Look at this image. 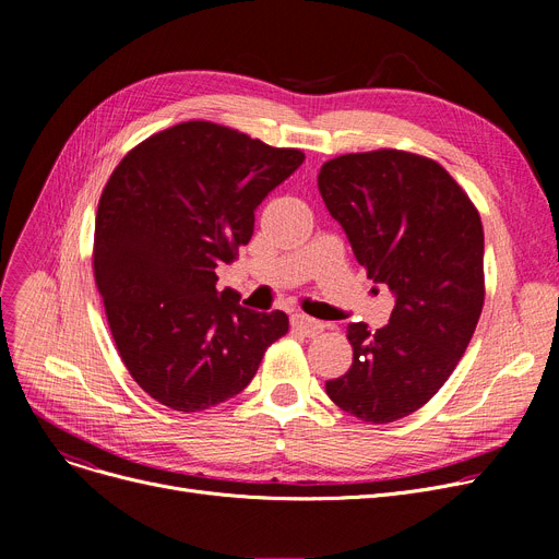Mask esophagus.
I'll use <instances>...</instances> for the list:
<instances>
[{
	"instance_id": "34e87169",
	"label": "esophagus",
	"mask_w": 559,
	"mask_h": 559,
	"mask_svg": "<svg viewBox=\"0 0 559 559\" xmlns=\"http://www.w3.org/2000/svg\"><path fill=\"white\" fill-rule=\"evenodd\" d=\"M292 329L299 331V333L306 335V337H312V335L324 331L326 324H324V321H317V319H312V317H306V314L297 312V314H292Z\"/></svg>"
}]
</instances>
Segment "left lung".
Listing matches in <instances>:
<instances>
[{
	"mask_svg": "<svg viewBox=\"0 0 559 559\" xmlns=\"http://www.w3.org/2000/svg\"><path fill=\"white\" fill-rule=\"evenodd\" d=\"M317 183L367 276L394 295L388 326L348 324L354 362L326 394L362 421L403 419L447 383L476 331L480 215L442 165L396 150L333 158Z\"/></svg>",
	"mask_w": 559,
	"mask_h": 559,
	"instance_id": "left-lung-1",
	"label": "left lung"
}]
</instances>
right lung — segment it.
<instances>
[{"instance_id":"obj_1","label":"right lung","mask_w":559,"mask_h":559,"mask_svg":"<svg viewBox=\"0 0 559 559\" xmlns=\"http://www.w3.org/2000/svg\"><path fill=\"white\" fill-rule=\"evenodd\" d=\"M213 122L140 142L115 167L95 219V281L117 350L158 403L197 413L240 394L285 312L240 306L215 270L253 235L255 209L304 163Z\"/></svg>"}]
</instances>
